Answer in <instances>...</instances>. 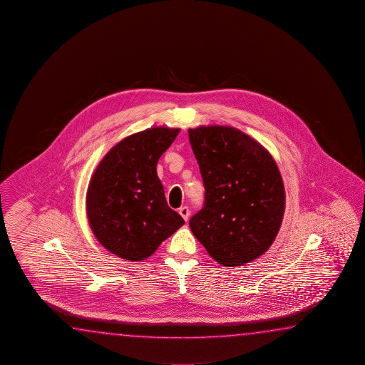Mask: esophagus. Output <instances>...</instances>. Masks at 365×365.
Segmentation results:
<instances>
[{
    "mask_svg": "<svg viewBox=\"0 0 365 365\" xmlns=\"http://www.w3.org/2000/svg\"><path fill=\"white\" fill-rule=\"evenodd\" d=\"M179 213L181 215V217L185 220V221H187V220H189V217H190V210H189V207H186V205L180 208Z\"/></svg>",
    "mask_w": 365,
    "mask_h": 365,
    "instance_id": "obj_1",
    "label": "esophagus"
}]
</instances>
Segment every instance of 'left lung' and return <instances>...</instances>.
<instances>
[{"instance_id":"1","label":"left lung","mask_w":365,"mask_h":365,"mask_svg":"<svg viewBox=\"0 0 365 365\" xmlns=\"http://www.w3.org/2000/svg\"><path fill=\"white\" fill-rule=\"evenodd\" d=\"M189 142L203 179L192 234L220 264L237 267L272 245L284 212V182L272 155L240 130L200 126Z\"/></svg>"}]
</instances>
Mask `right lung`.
Returning a JSON list of instances; mask_svg holds the SVG:
<instances>
[{
    "mask_svg": "<svg viewBox=\"0 0 365 365\" xmlns=\"http://www.w3.org/2000/svg\"><path fill=\"white\" fill-rule=\"evenodd\" d=\"M179 131L153 128L125 138L93 175L87 194L93 234L123 259L148 258L185 223L167 205L155 170Z\"/></svg>",
    "mask_w": 365,
    "mask_h": 365,
    "instance_id": "right-lung-1",
    "label": "right lung"
}]
</instances>
